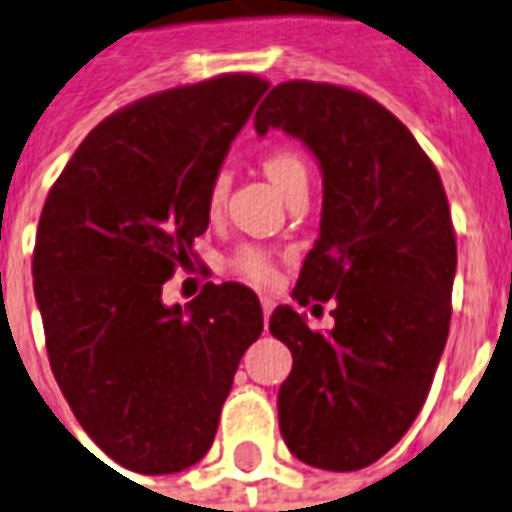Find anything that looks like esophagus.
I'll return each instance as SVG.
<instances>
[{
    "mask_svg": "<svg viewBox=\"0 0 512 512\" xmlns=\"http://www.w3.org/2000/svg\"><path fill=\"white\" fill-rule=\"evenodd\" d=\"M260 306H263V317H265V322H268V317H271V311L276 303H273V298H260Z\"/></svg>",
    "mask_w": 512,
    "mask_h": 512,
    "instance_id": "1",
    "label": "esophagus"
}]
</instances>
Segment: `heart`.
Returning <instances> with one entry per match:
<instances>
[{
	"mask_svg": "<svg viewBox=\"0 0 512 512\" xmlns=\"http://www.w3.org/2000/svg\"><path fill=\"white\" fill-rule=\"evenodd\" d=\"M265 174L271 177V182L282 193H287L292 185H298V182H306L308 171L306 163L300 158L298 152L292 150H273L268 152V158H265ZM225 187H228V171H220L212 182V190H209V204L217 206L225 198ZM233 265H236V271H241L247 279L257 284H271L276 279V268H273L271 257L265 255L263 249L257 247H241L233 257Z\"/></svg>",
	"mask_w": 512,
	"mask_h": 512,
	"instance_id": "b5f03b06",
	"label": "heart"
}]
</instances>
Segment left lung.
<instances>
[{
	"instance_id": "1",
	"label": "left lung",
	"mask_w": 512,
	"mask_h": 512,
	"mask_svg": "<svg viewBox=\"0 0 512 512\" xmlns=\"http://www.w3.org/2000/svg\"><path fill=\"white\" fill-rule=\"evenodd\" d=\"M271 128L306 144L322 171L319 239L292 298L335 300L327 333L292 306L271 314L273 338L292 351L279 429L300 462L351 473L408 432L446 349L456 273L446 190L411 131L349 88L276 85L255 115L257 134Z\"/></svg>"
}]
</instances>
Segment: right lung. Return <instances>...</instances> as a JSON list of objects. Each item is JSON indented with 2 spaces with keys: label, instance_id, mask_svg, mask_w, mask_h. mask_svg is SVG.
I'll return each mask as SVG.
<instances>
[{
  "label": "right lung",
  "instance_id": "1",
  "mask_svg": "<svg viewBox=\"0 0 512 512\" xmlns=\"http://www.w3.org/2000/svg\"><path fill=\"white\" fill-rule=\"evenodd\" d=\"M268 91L222 74L155 93L93 128L39 217L37 298L53 376L80 427L120 467L179 473L212 448L263 308L239 282L166 306L209 228V190Z\"/></svg>",
  "mask_w": 512,
  "mask_h": 512
}]
</instances>
